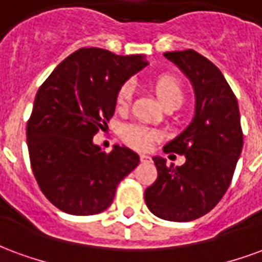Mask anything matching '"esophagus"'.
I'll list each match as a JSON object with an SVG mask.
<instances>
[{
    "mask_svg": "<svg viewBox=\"0 0 262 262\" xmlns=\"http://www.w3.org/2000/svg\"><path fill=\"white\" fill-rule=\"evenodd\" d=\"M140 161L142 163H151V157L147 154H140Z\"/></svg>",
    "mask_w": 262,
    "mask_h": 262,
    "instance_id": "34e87169",
    "label": "esophagus"
}]
</instances>
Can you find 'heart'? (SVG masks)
I'll list each match as a JSON object with an SVG mask.
<instances>
[{
    "instance_id": "b5f03b06",
    "label": "heart",
    "mask_w": 262,
    "mask_h": 262,
    "mask_svg": "<svg viewBox=\"0 0 262 262\" xmlns=\"http://www.w3.org/2000/svg\"><path fill=\"white\" fill-rule=\"evenodd\" d=\"M151 86L163 106L170 105V103L181 105L184 101V88H182L181 82L172 75L163 74L156 77L151 81ZM132 91L133 90L129 84H125L120 88L118 97H116L118 108H126L130 103ZM122 139L132 147L144 150V148L150 147L151 142L156 139V132L148 127H144V126L127 125L122 129Z\"/></svg>"
}]
</instances>
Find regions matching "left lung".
<instances>
[{"mask_svg": "<svg viewBox=\"0 0 262 262\" xmlns=\"http://www.w3.org/2000/svg\"><path fill=\"white\" fill-rule=\"evenodd\" d=\"M195 91L191 123L164 146L185 156L182 165L153 157L157 180L144 192L150 212L171 222H191L210 212L230 185L242 154L243 132L236 95L216 66L195 50L167 52Z\"/></svg>", "mask_w": 262, "mask_h": 262, "instance_id": "obj_1", "label": "left lung"}]
</instances>
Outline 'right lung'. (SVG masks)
I'll list each match as a JSON object with an SVG mask.
<instances>
[{"instance_id":"add662e5","label":"right lung","mask_w":262,"mask_h":262,"mask_svg":"<svg viewBox=\"0 0 262 262\" xmlns=\"http://www.w3.org/2000/svg\"><path fill=\"white\" fill-rule=\"evenodd\" d=\"M147 64L142 54L80 49L39 88L26 142L33 176L60 210L101 213L111 206L118 184L139 165V154L129 147L115 144L105 153L92 139L115 114L120 86Z\"/></svg>"}]
</instances>
